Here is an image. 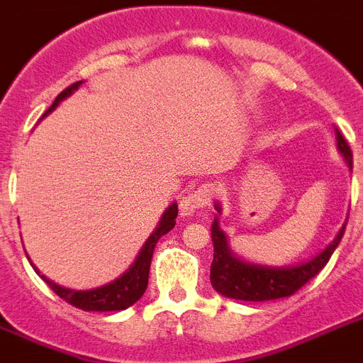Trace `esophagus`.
Returning <instances> with one entry per match:
<instances>
[{
    "mask_svg": "<svg viewBox=\"0 0 363 363\" xmlns=\"http://www.w3.org/2000/svg\"><path fill=\"white\" fill-rule=\"evenodd\" d=\"M218 189H216L215 184H203L200 187L189 191L187 196L179 202V209H182V215L189 216L193 213L200 211V209H207L211 206L213 198L216 196Z\"/></svg>",
    "mask_w": 363,
    "mask_h": 363,
    "instance_id": "34e87169",
    "label": "esophagus"
}]
</instances>
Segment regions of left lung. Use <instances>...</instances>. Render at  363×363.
<instances>
[{"mask_svg": "<svg viewBox=\"0 0 363 363\" xmlns=\"http://www.w3.org/2000/svg\"><path fill=\"white\" fill-rule=\"evenodd\" d=\"M337 150L345 160L347 167L352 170V152L347 145L345 138L340 134L336 128ZM216 213H222V207L215 202ZM345 224L337 231L333 242L325 246L318 255H314L308 261H303L299 264L286 266H266L247 262L240 257L235 255L229 247L228 237L220 229L218 216H215L211 224V238L215 246V255H213L211 264V284L216 292L222 294L229 299H238V301H272V299H283L296 294L303 284H306L312 277L323 270V266L329 262L330 255L337 247L345 233Z\"/></svg>", "mask_w": 363, "mask_h": 363, "instance_id": "8db88e82", "label": "left lung"}]
</instances>
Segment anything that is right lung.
Listing matches in <instances>:
<instances>
[{"instance_id": "right-lung-1", "label": "right lung", "mask_w": 363, "mask_h": 363, "mask_svg": "<svg viewBox=\"0 0 363 363\" xmlns=\"http://www.w3.org/2000/svg\"><path fill=\"white\" fill-rule=\"evenodd\" d=\"M82 84V80L75 82V84H71L69 88H66L64 91L55 99L49 110L45 111L42 116L48 117L55 108L60 104L62 101L66 97H69L71 93L77 91L79 86ZM176 216H178V203L172 202L169 207L165 209L161 220L157 222V228L152 231L150 237L147 238V242L143 244L141 247V252L138 253L135 257V261L132 262L128 270L125 274L117 277L116 281H111L108 284H102V286L91 288V290H73V288H66L60 286V284L52 283L51 279H48L45 275H42L38 272V268L33 264L34 272L40 275V277L49 284L52 292L60 296L62 299L69 305L77 306L80 311L86 312H113V311H125L128 306L134 305L135 301L141 299V296L147 290L148 284V274H150V262H152V253H154V247H156L157 240L165 233H169L170 229L176 225Z\"/></svg>"}]
</instances>
